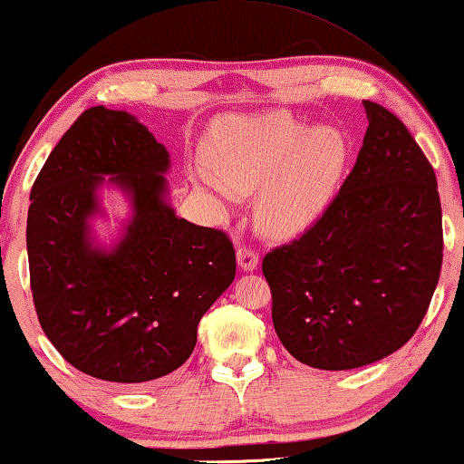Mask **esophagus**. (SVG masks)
Instances as JSON below:
<instances>
[{"mask_svg": "<svg viewBox=\"0 0 464 464\" xmlns=\"http://www.w3.org/2000/svg\"><path fill=\"white\" fill-rule=\"evenodd\" d=\"M237 266L242 267L244 272H253L256 270V266H259V255L246 246L237 248Z\"/></svg>", "mask_w": 464, "mask_h": 464, "instance_id": "34e87169", "label": "esophagus"}]
</instances>
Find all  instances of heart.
<instances>
[{"label":"heart","instance_id":"heart-1","mask_svg":"<svg viewBox=\"0 0 464 464\" xmlns=\"http://www.w3.org/2000/svg\"><path fill=\"white\" fill-rule=\"evenodd\" d=\"M209 170L192 181L218 208L236 192L255 194V220L266 236L289 239L320 220L345 164V144L331 127L289 114L227 116L205 144Z\"/></svg>","mask_w":464,"mask_h":464}]
</instances>
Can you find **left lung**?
I'll use <instances>...</instances> for the list:
<instances>
[{"label":"left lung","instance_id":"left-lung-1","mask_svg":"<svg viewBox=\"0 0 464 464\" xmlns=\"http://www.w3.org/2000/svg\"><path fill=\"white\" fill-rule=\"evenodd\" d=\"M362 108L370 125L339 194L303 237L264 256L278 339L315 370H354L400 350L443 264L432 166L398 116Z\"/></svg>","mask_w":464,"mask_h":464}]
</instances>
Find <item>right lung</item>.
Returning a JSON list of instances; mask_svg holds the SVG:
<instances>
[{"label": "right lung", "instance_id": "obj_1", "mask_svg": "<svg viewBox=\"0 0 464 464\" xmlns=\"http://www.w3.org/2000/svg\"><path fill=\"white\" fill-rule=\"evenodd\" d=\"M170 153L125 110H86L38 172L27 211V259L44 334L75 370L138 384L175 372L200 317L236 278L222 231L179 218ZM128 203L120 236L98 239L101 194Z\"/></svg>", "mask_w": 464, "mask_h": 464}]
</instances>
